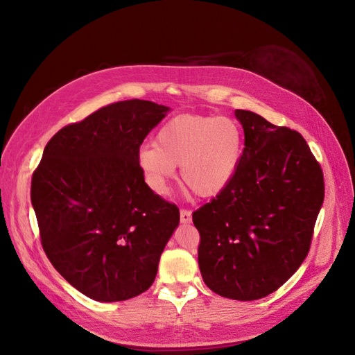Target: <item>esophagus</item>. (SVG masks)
I'll list each match as a JSON object with an SVG mask.
<instances>
[{
    "label": "esophagus",
    "instance_id": "obj_1",
    "mask_svg": "<svg viewBox=\"0 0 355 355\" xmlns=\"http://www.w3.org/2000/svg\"><path fill=\"white\" fill-rule=\"evenodd\" d=\"M192 220V213L188 209H180V222L189 223Z\"/></svg>",
    "mask_w": 355,
    "mask_h": 355
}]
</instances>
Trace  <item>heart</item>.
Returning a JSON list of instances; mask_svg holds the SVG:
<instances>
[{"label":"heart","instance_id":"1","mask_svg":"<svg viewBox=\"0 0 355 355\" xmlns=\"http://www.w3.org/2000/svg\"><path fill=\"white\" fill-rule=\"evenodd\" d=\"M243 155V132L228 116L171 118L137 155L139 168L157 194H167L180 166V179L192 194L213 197L234 178Z\"/></svg>","mask_w":355,"mask_h":355}]
</instances>
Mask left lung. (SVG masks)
<instances>
[{"label":"left lung","mask_w":355,"mask_h":355,"mask_svg":"<svg viewBox=\"0 0 355 355\" xmlns=\"http://www.w3.org/2000/svg\"><path fill=\"white\" fill-rule=\"evenodd\" d=\"M244 149L219 194L192 213L204 283L254 300L282 287L309 252L324 200L323 170L299 132L237 110Z\"/></svg>","instance_id":"obj_1"}]
</instances>
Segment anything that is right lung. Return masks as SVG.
I'll return each instance as SVG.
<instances>
[{
    "mask_svg": "<svg viewBox=\"0 0 355 355\" xmlns=\"http://www.w3.org/2000/svg\"><path fill=\"white\" fill-rule=\"evenodd\" d=\"M167 106L106 105L53 136L34 170L31 201L56 271L81 293L116 302L144 293L179 225V209L145 184L137 155Z\"/></svg>",
    "mask_w": 355,
    "mask_h": 355,
    "instance_id": "1",
    "label": "right lung"
}]
</instances>
